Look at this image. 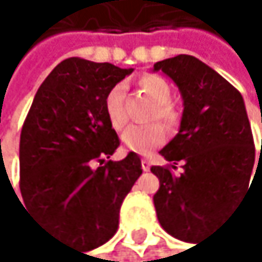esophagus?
Returning a JSON list of instances; mask_svg holds the SVG:
<instances>
[{"label":"esophagus","mask_w":262,"mask_h":262,"mask_svg":"<svg viewBox=\"0 0 262 262\" xmlns=\"http://www.w3.org/2000/svg\"><path fill=\"white\" fill-rule=\"evenodd\" d=\"M150 166H152V163H150L149 160H146V158L141 160V167H143V171H144V172H147V171L150 169Z\"/></svg>","instance_id":"34e87169"}]
</instances>
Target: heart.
Returning a JSON list of instances; mask_svg holds the SVG:
<instances>
[{
	"label": "heart",
	"instance_id": "heart-1",
	"mask_svg": "<svg viewBox=\"0 0 262 262\" xmlns=\"http://www.w3.org/2000/svg\"><path fill=\"white\" fill-rule=\"evenodd\" d=\"M141 86L147 95L157 102L150 118L163 121L167 127H172L177 122V113L169 105L171 101V86L160 76H146L141 79ZM125 86L124 83H116L105 96V113L110 124L115 128H122L127 122V113L124 107ZM166 140V134L161 124L152 122L149 125H130L121 135L122 147L128 152L138 155H147L155 147L161 146Z\"/></svg>",
	"mask_w": 262,
	"mask_h": 262
}]
</instances>
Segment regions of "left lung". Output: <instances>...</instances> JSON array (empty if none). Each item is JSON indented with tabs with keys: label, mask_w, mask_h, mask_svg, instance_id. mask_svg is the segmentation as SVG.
<instances>
[{
	"label": "left lung",
	"mask_w": 262,
	"mask_h": 262,
	"mask_svg": "<svg viewBox=\"0 0 262 262\" xmlns=\"http://www.w3.org/2000/svg\"><path fill=\"white\" fill-rule=\"evenodd\" d=\"M152 71L169 77L183 99L179 134L160 150L174 169L183 161V172L150 167L160 180L155 211L166 233L194 242L210 233L246 192L255 166L252 128L241 93L192 55L157 62Z\"/></svg>",
	"instance_id": "8db88e82"
}]
</instances>
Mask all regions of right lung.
<instances>
[{
	"mask_svg": "<svg viewBox=\"0 0 262 262\" xmlns=\"http://www.w3.org/2000/svg\"><path fill=\"white\" fill-rule=\"evenodd\" d=\"M134 68L71 57L40 85L20 137V189L26 208L85 252L118 230L119 210L143 174L138 154L108 160L119 138L107 93Z\"/></svg>",
	"mask_w": 262,
	"mask_h": 262,
	"instance_id": "add662e5",
	"label": "right lung"
}]
</instances>
